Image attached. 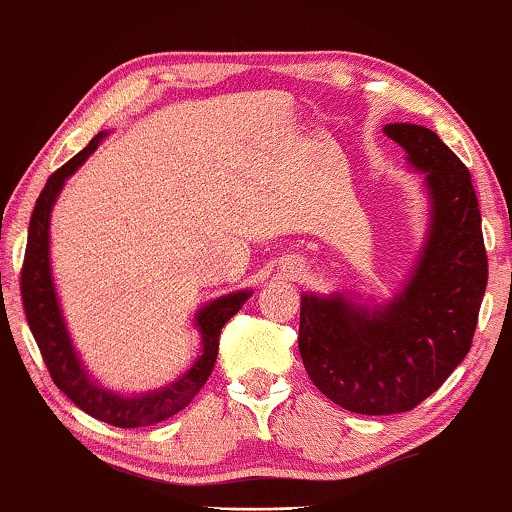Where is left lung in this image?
<instances>
[{"label":"left lung","instance_id":"obj_1","mask_svg":"<svg viewBox=\"0 0 512 512\" xmlns=\"http://www.w3.org/2000/svg\"><path fill=\"white\" fill-rule=\"evenodd\" d=\"M407 165L423 172L427 230L391 299L301 294L299 349L312 384L342 409L388 416L414 409L464 361L487 287V255L471 174L439 135L386 124Z\"/></svg>","mask_w":512,"mask_h":512}]
</instances>
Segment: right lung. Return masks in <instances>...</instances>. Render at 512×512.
<instances>
[{
	"mask_svg": "<svg viewBox=\"0 0 512 512\" xmlns=\"http://www.w3.org/2000/svg\"><path fill=\"white\" fill-rule=\"evenodd\" d=\"M103 137H108V131L98 133L80 154H75L66 165H61L45 183L41 195H38L32 220H29L27 253L20 273L22 305H25L29 329L34 333L36 345L41 349L43 361L48 365L50 377L59 391H64L68 400L78 404L85 414L98 418V421L114 427H144L179 414L200 393V388L207 384L213 365H216L220 331L241 310V305L250 299L253 292L239 289V292L218 296V299L209 301L197 310L195 329L200 331L202 338L200 356H197L193 368L183 372L172 384L158 388V391L126 395L110 391L101 381L89 375L85 363L75 352L71 335H68L55 280H52L50 216L66 179L73 177L78 167H82V163L94 154Z\"/></svg>",
	"mask_w": 512,
	"mask_h": 512,
	"instance_id": "right-lung-1",
	"label": "right lung"
}]
</instances>
